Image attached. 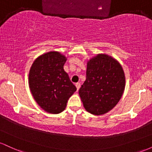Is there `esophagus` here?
<instances>
[{"label": "esophagus", "instance_id": "34e87169", "mask_svg": "<svg viewBox=\"0 0 152 152\" xmlns=\"http://www.w3.org/2000/svg\"><path fill=\"white\" fill-rule=\"evenodd\" d=\"M76 88H77V91L79 90L80 87H81V84H80V83H76Z\"/></svg>", "mask_w": 152, "mask_h": 152}]
</instances>
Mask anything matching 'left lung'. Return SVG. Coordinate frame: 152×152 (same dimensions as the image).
Masks as SVG:
<instances>
[{
  "label": "left lung",
  "instance_id": "1",
  "mask_svg": "<svg viewBox=\"0 0 152 152\" xmlns=\"http://www.w3.org/2000/svg\"><path fill=\"white\" fill-rule=\"evenodd\" d=\"M124 88V72L119 63L99 54L87 63L86 79L78 93L88 112L102 115L117 104Z\"/></svg>",
  "mask_w": 152,
  "mask_h": 152
}]
</instances>
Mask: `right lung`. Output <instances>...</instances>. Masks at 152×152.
Instances as JSON below:
<instances>
[{
	"instance_id": "right-lung-1",
	"label": "right lung",
	"mask_w": 152,
	"mask_h": 152,
	"mask_svg": "<svg viewBox=\"0 0 152 152\" xmlns=\"http://www.w3.org/2000/svg\"><path fill=\"white\" fill-rule=\"evenodd\" d=\"M66 61L59 52H48L34 61L29 71L31 94L40 107L50 114L62 112L76 91L64 69Z\"/></svg>"
}]
</instances>
